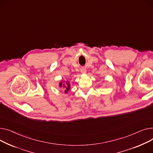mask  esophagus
<instances>
[{"label": "esophagus", "mask_w": 153, "mask_h": 153, "mask_svg": "<svg viewBox=\"0 0 153 153\" xmlns=\"http://www.w3.org/2000/svg\"><path fill=\"white\" fill-rule=\"evenodd\" d=\"M81 72H82V74H85L86 73V70L85 68H82V69H81Z\"/></svg>", "instance_id": "esophagus-1"}]
</instances>
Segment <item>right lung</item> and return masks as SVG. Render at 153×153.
Instances as JSON below:
<instances>
[{
    "mask_svg": "<svg viewBox=\"0 0 153 153\" xmlns=\"http://www.w3.org/2000/svg\"><path fill=\"white\" fill-rule=\"evenodd\" d=\"M64 82V81H61V82L59 83V87L64 88V93L67 94L68 93V91L70 89V84L69 82H67V81H66L65 83H63Z\"/></svg>",
    "mask_w": 153,
    "mask_h": 153,
    "instance_id": "add662e5",
    "label": "right lung"
}]
</instances>
